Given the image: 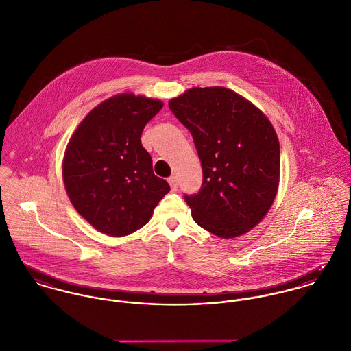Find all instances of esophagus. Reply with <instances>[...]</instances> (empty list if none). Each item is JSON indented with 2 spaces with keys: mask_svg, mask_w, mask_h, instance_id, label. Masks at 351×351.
I'll use <instances>...</instances> for the list:
<instances>
[{
  "mask_svg": "<svg viewBox=\"0 0 351 351\" xmlns=\"http://www.w3.org/2000/svg\"><path fill=\"white\" fill-rule=\"evenodd\" d=\"M168 183H169L172 191H176V190H178V180H176V176L168 178Z\"/></svg>",
  "mask_w": 351,
  "mask_h": 351,
  "instance_id": "obj_1",
  "label": "esophagus"
}]
</instances>
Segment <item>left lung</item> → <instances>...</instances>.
Returning a JSON list of instances; mask_svg holds the SVG:
<instances>
[{"label": "left lung", "mask_w": 351, "mask_h": 351, "mask_svg": "<svg viewBox=\"0 0 351 351\" xmlns=\"http://www.w3.org/2000/svg\"><path fill=\"white\" fill-rule=\"evenodd\" d=\"M168 106L193 134L202 162V187L184 195L195 222L221 238L246 233L265 217L278 187L272 123L225 87H195Z\"/></svg>", "instance_id": "1"}]
</instances>
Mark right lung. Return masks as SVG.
I'll use <instances>...</instances> for the list:
<instances>
[{
    "label": "right lung",
    "instance_id": "add662e5",
    "mask_svg": "<svg viewBox=\"0 0 351 351\" xmlns=\"http://www.w3.org/2000/svg\"><path fill=\"white\" fill-rule=\"evenodd\" d=\"M157 99L116 95L79 123L63 161L69 197L101 233L121 237L148 223L169 184L157 178L141 145L145 125L161 110Z\"/></svg>",
    "mask_w": 351,
    "mask_h": 351
}]
</instances>
